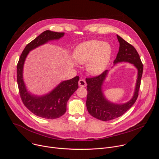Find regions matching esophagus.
I'll list each match as a JSON object with an SVG mask.
<instances>
[{
    "instance_id": "1",
    "label": "esophagus",
    "mask_w": 159,
    "mask_h": 159,
    "mask_svg": "<svg viewBox=\"0 0 159 159\" xmlns=\"http://www.w3.org/2000/svg\"><path fill=\"white\" fill-rule=\"evenodd\" d=\"M79 86H80V87H84L86 86L87 84H86L85 80H84V79H80L79 81Z\"/></svg>"
}]
</instances>
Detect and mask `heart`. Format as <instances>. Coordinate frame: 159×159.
I'll use <instances>...</instances> for the list:
<instances>
[{
    "mask_svg": "<svg viewBox=\"0 0 159 159\" xmlns=\"http://www.w3.org/2000/svg\"><path fill=\"white\" fill-rule=\"evenodd\" d=\"M112 48L107 43L90 40L79 44L74 52L75 60L85 65L87 72L92 75L102 74L110 61Z\"/></svg>",
    "mask_w": 159,
    "mask_h": 159,
    "instance_id": "1",
    "label": "heart"
}]
</instances>
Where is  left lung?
I'll return each instance as SVG.
<instances>
[{
	"instance_id": "left-lung-1",
	"label": "left lung",
	"mask_w": 159,
	"mask_h": 159,
	"mask_svg": "<svg viewBox=\"0 0 159 159\" xmlns=\"http://www.w3.org/2000/svg\"><path fill=\"white\" fill-rule=\"evenodd\" d=\"M117 38L120 43V48L114 63L125 61L133 64L138 70V77L133 98L128 102L123 104H115L109 101L103 94L102 86L107 76V70L98 76L86 78L87 111L93 117L104 121L112 120L122 116L134 104L139 96L143 70L140 56L134 47L120 36L117 35Z\"/></svg>"
}]
</instances>
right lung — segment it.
I'll return each instance as SVG.
<instances>
[{"label":"right lung","mask_w":159,"mask_h":159,"mask_svg":"<svg viewBox=\"0 0 159 159\" xmlns=\"http://www.w3.org/2000/svg\"><path fill=\"white\" fill-rule=\"evenodd\" d=\"M64 33L47 30L28 43L21 53L17 65V81L21 100L35 115L45 119H56L65 114L66 103L79 87V77L61 82L52 92L42 96L32 95L28 92L22 77L23 66L29 52L51 40L58 39Z\"/></svg>","instance_id":"1"}]
</instances>
